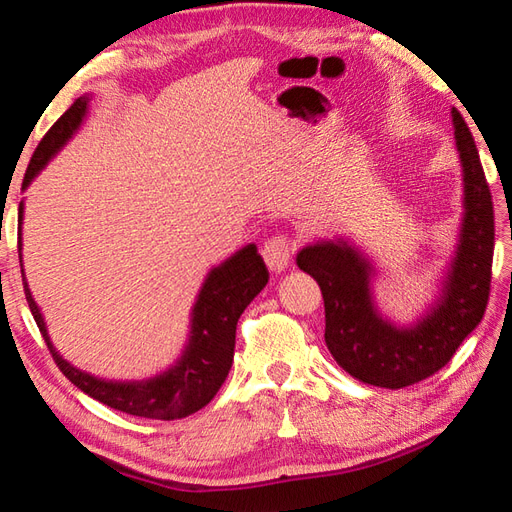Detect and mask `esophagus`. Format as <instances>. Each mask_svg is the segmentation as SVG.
<instances>
[{
	"label": "esophagus",
	"instance_id": "34e87169",
	"mask_svg": "<svg viewBox=\"0 0 512 512\" xmlns=\"http://www.w3.org/2000/svg\"><path fill=\"white\" fill-rule=\"evenodd\" d=\"M262 255L268 268L275 273L284 271L293 257V241L287 235H273L264 241Z\"/></svg>",
	"mask_w": 512,
	"mask_h": 512
}]
</instances>
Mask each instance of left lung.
<instances>
[{
    "mask_svg": "<svg viewBox=\"0 0 512 512\" xmlns=\"http://www.w3.org/2000/svg\"><path fill=\"white\" fill-rule=\"evenodd\" d=\"M452 119L463 164L465 216L445 293L427 318L411 329L381 320L370 300V264L343 241H320L298 253L300 271L323 291L327 348L363 384L404 388L431 377L452 361L488 307L495 210L470 128L456 108Z\"/></svg>",
    "mask_w": 512,
    "mask_h": 512,
    "instance_id": "1",
    "label": "left lung"
}]
</instances>
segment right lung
Returning a JSON list of instances; mask_svg holds the SVG:
<instances>
[{
	"label": "right lung",
	"instance_id": "add662e5",
	"mask_svg": "<svg viewBox=\"0 0 512 512\" xmlns=\"http://www.w3.org/2000/svg\"><path fill=\"white\" fill-rule=\"evenodd\" d=\"M85 110H88V99H76L60 115L56 124L49 128L45 137L40 140L38 149L33 151L27 173H24L22 187H27L36 178V173L49 162L51 155L74 135L85 117ZM266 282L268 268L262 255L257 253V246L250 244L241 248L235 257H230L228 262L216 266L207 275L201 296L196 300L192 318V339H189L183 359L153 379L119 384V381H103L88 375V372L76 370L60 357L49 341L45 320H42L36 300L31 298L27 277H24L22 271L24 296H27L31 314L36 318L42 339H45L60 372L74 386H79L83 393H88L94 400L110 406V409L151 420H178L203 409L205 404H210L232 366L237 320L250 305V300L266 287Z\"/></svg>",
	"mask_w": 512,
	"mask_h": 512
}]
</instances>
